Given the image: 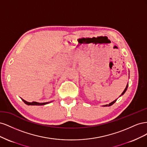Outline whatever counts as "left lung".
<instances>
[{
	"label": "left lung",
	"mask_w": 147,
	"mask_h": 147,
	"mask_svg": "<svg viewBox=\"0 0 147 147\" xmlns=\"http://www.w3.org/2000/svg\"><path fill=\"white\" fill-rule=\"evenodd\" d=\"M127 86H128V85H127V86H126V88L125 89H124V91L122 92V94H121V95H123L124 94V92H126V91L127 90ZM117 101V99L116 100H115L114 101H113V102H111V103H110L109 104H107V105H104V106H111V105H113L114 103H115V102H116Z\"/></svg>",
	"instance_id": "left-lung-1"
}]
</instances>
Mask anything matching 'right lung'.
Instances as JSON below:
<instances>
[{
  "label": "right lung",
  "instance_id": "obj_1",
  "mask_svg": "<svg viewBox=\"0 0 147 147\" xmlns=\"http://www.w3.org/2000/svg\"><path fill=\"white\" fill-rule=\"evenodd\" d=\"M22 100H23V101L24 102V103L26 104H27L28 105H45L47 104H48L49 102H45V103H38V102H27L24 100V99H21Z\"/></svg>",
  "mask_w": 147,
  "mask_h": 147
}]
</instances>
